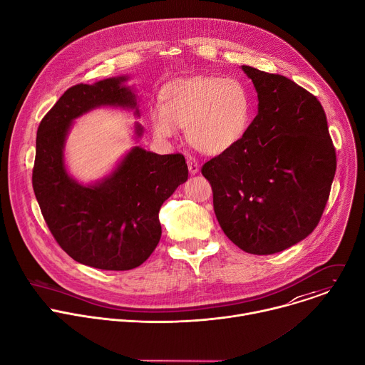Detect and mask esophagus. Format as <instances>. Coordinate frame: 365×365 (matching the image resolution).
Instances as JSON below:
<instances>
[{
  "instance_id": "1",
  "label": "esophagus",
  "mask_w": 365,
  "mask_h": 365,
  "mask_svg": "<svg viewBox=\"0 0 365 365\" xmlns=\"http://www.w3.org/2000/svg\"><path fill=\"white\" fill-rule=\"evenodd\" d=\"M187 168H189V172L192 173V175H195V173H197L199 172V163H197V160L193 158V155H187Z\"/></svg>"
}]
</instances>
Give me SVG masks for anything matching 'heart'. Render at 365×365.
Listing matches in <instances>:
<instances>
[{"mask_svg": "<svg viewBox=\"0 0 365 365\" xmlns=\"http://www.w3.org/2000/svg\"><path fill=\"white\" fill-rule=\"evenodd\" d=\"M251 99L234 78L176 79L162 91V107L150 113L151 127L162 138L186 128L189 143L207 154L222 153L245 134Z\"/></svg>", "mask_w": 365, "mask_h": 365, "instance_id": "1", "label": "heart"}]
</instances>
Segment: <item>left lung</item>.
I'll return each mask as SVG.
<instances>
[{
	"label": "left lung",
	"instance_id": "left-lung-1",
	"mask_svg": "<svg viewBox=\"0 0 365 365\" xmlns=\"http://www.w3.org/2000/svg\"><path fill=\"white\" fill-rule=\"evenodd\" d=\"M258 114L232 147L200 172L225 235L250 254L283 251L317 228L336 170L321 102L279 73L242 66Z\"/></svg>",
	"mask_w": 365,
	"mask_h": 365
}]
</instances>
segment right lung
Here are the masks:
<instances>
[{
    "mask_svg": "<svg viewBox=\"0 0 365 365\" xmlns=\"http://www.w3.org/2000/svg\"><path fill=\"white\" fill-rule=\"evenodd\" d=\"M124 81L78 83L59 98L37 128L31 176L41 215L61 248L81 264L117 272L135 269L151 255L162 237L160 206L187 179L182 153L160 155L140 147L99 185L81 186L66 173L62 148L76 117L99 106H137Z\"/></svg>",
    "mask_w": 365,
    "mask_h": 365,
    "instance_id": "1",
    "label": "right lung"
}]
</instances>
